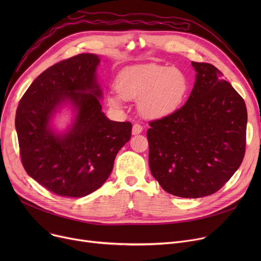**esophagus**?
<instances>
[{
  "instance_id": "obj_1",
  "label": "esophagus",
  "mask_w": 261,
  "mask_h": 261,
  "mask_svg": "<svg viewBox=\"0 0 261 261\" xmlns=\"http://www.w3.org/2000/svg\"><path fill=\"white\" fill-rule=\"evenodd\" d=\"M143 131V126L140 125V123H134L132 127V134H140Z\"/></svg>"
}]
</instances>
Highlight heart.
Wrapping results in <instances>:
<instances>
[{"label":"heart","mask_w":261,"mask_h":261,"mask_svg":"<svg viewBox=\"0 0 261 261\" xmlns=\"http://www.w3.org/2000/svg\"><path fill=\"white\" fill-rule=\"evenodd\" d=\"M115 89L118 95L108 94L110 106L119 108L120 98L138 99L145 117L161 118L181 106L188 91V80L174 67L140 65L122 70L116 77Z\"/></svg>","instance_id":"heart-1"}]
</instances>
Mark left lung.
<instances>
[{
    "mask_svg": "<svg viewBox=\"0 0 261 261\" xmlns=\"http://www.w3.org/2000/svg\"><path fill=\"white\" fill-rule=\"evenodd\" d=\"M196 82L186 103L149 122V167L167 193L181 198L215 194L236 172L245 153V102L223 74L191 62Z\"/></svg>",
    "mask_w": 261,
    "mask_h": 261,
    "instance_id": "left-lung-1",
    "label": "left lung"
}]
</instances>
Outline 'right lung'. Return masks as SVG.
<instances>
[{"instance_id":"obj_1","label":"right lung","mask_w":261,"mask_h":261,"mask_svg":"<svg viewBox=\"0 0 261 261\" xmlns=\"http://www.w3.org/2000/svg\"><path fill=\"white\" fill-rule=\"evenodd\" d=\"M100 59L79 54L49 66L27 89L16 113L22 165L53 194L81 198L98 189L112 172L119 149L129 142L132 125L113 121L101 112L102 92L96 80ZM64 102L76 117L63 135L49 126Z\"/></svg>"}]
</instances>
